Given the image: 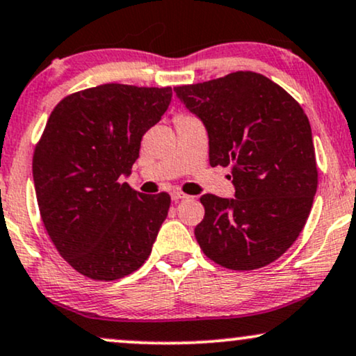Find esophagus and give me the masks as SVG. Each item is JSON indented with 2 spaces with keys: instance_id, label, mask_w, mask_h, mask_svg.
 I'll list each match as a JSON object with an SVG mask.
<instances>
[{
  "instance_id": "1",
  "label": "esophagus",
  "mask_w": 356,
  "mask_h": 356,
  "mask_svg": "<svg viewBox=\"0 0 356 356\" xmlns=\"http://www.w3.org/2000/svg\"><path fill=\"white\" fill-rule=\"evenodd\" d=\"M185 198H188V195H185L183 191H179V190L171 191V200L173 201H179V200H185Z\"/></svg>"
}]
</instances>
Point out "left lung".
<instances>
[{"label":"left lung","mask_w":356,"mask_h":356,"mask_svg":"<svg viewBox=\"0 0 356 356\" xmlns=\"http://www.w3.org/2000/svg\"><path fill=\"white\" fill-rule=\"evenodd\" d=\"M173 90L206 125L209 165L231 166L236 186L234 200L201 196L204 218L195 227L201 251L232 270L270 264L299 238L318 185L304 108L252 71Z\"/></svg>","instance_id":"8db88e82"}]
</instances>
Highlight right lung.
Here are the masks:
<instances>
[{
	"mask_svg": "<svg viewBox=\"0 0 356 356\" xmlns=\"http://www.w3.org/2000/svg\"><path fill=\"white\" fill-rule=\"evenodd\" d=\"M170 100L171 87L102 84L69 94L47 118L33 155L39 213L57 252L86 277L122 279L150 256L170 195L118 179Z\"/></svg>",
	"mask_w": 356,
	"mask_h": 356,
	"instance_id": "obj_1",
	"label": "right lung"
}]
</instances>
